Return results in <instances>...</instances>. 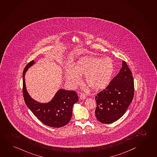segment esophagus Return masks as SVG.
Segmentation results:
<instances>
[{
  "mask_svg": "<svg viewBox=\"0 0 157 157\" xmlns=\"http://www.w3.org/2000/svg\"><path fill=\"white\" fill-rule=\"evenodd\" d=\"M80 98L81 100H85L86 98L85 94L83 93H81L80 95Z\"/></svg>",
  "mask_w": 157,
  "mask_h": 157,
  "instance_id": "34e87169",
  "label": "esophagus"
}]
</instances>
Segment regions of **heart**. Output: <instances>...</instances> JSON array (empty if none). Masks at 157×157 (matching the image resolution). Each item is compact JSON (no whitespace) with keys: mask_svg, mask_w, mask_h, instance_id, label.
I'll return each instance as SVG.
<instances>
[{"mask_svg":"<svg viewBox=\"0 0 157 157\" xmlns=\"http://www.w3.org/2000/svg\"><path fill=\"white\" fill-rule=\"evenodd\" d=\"M114 71V65L109 58L89 56L77 61L72 67H67L65 76L73 86L80 82V76H84V82L94 91L102 90L109 84Z\"/></svg>","mask_w":157,"mask_h":157,"instance_id":"heart-1","label":"heart"}]
</instances>
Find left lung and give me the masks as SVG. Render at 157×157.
<instances>
[{"mask_svg": "<svg viewBox=\"0 0 157 157\" xmlns=\"http://www.w3.org/2000/svg\"><path fill=\"white\" fill-rule=\"evenodd\" d=\"M134 81L125 61L120 72L109 85L95 97L97 107L95 117L100 122L112 123L125 113L134 96Z\"/></svg>", "mask_w": 157, "mask_h": 157, "instance_id": "left-lung-1", "label": "left lung"}]
</instances>
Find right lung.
<instances>
[{"label": "right lung", "instance_id": "1", "mask_svg": "<svg viewBox=\"0 0 157 157\" xmlns=\"http://www.w3.org/2000/svg\"><path fill=\"white\" fill-rule=\"evenodd\" d=\"M35 63L34 61L30 62L23 71V93L26 105L44 124L55 128L66 125L71 118L73 105L78 101V95L74 91L60 89L48 102H38L32 98L26 90L25 75Z\"/></svg>", "mask_w": 157, "mask_h": 157}]
</instances>
